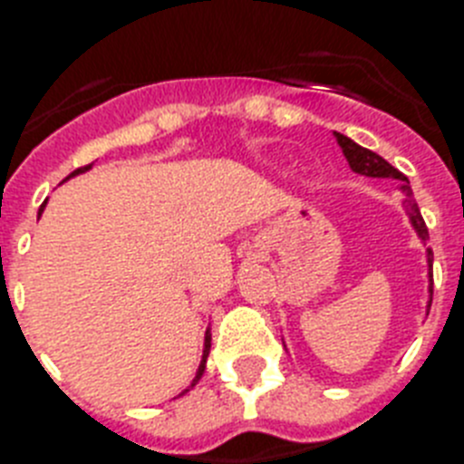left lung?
Instances as JSON below:
<instances>
[{
  "label": "left lung",
  "mask_w": 464,
  "mask_h": 464,
  "mask_svg": "<svg viewBox=\"0 0 464 464\" xmlns=\"http://www.w3.org/2000/svg\"><path fill=\"white\" fill-rule=\"evenodd\" d=\"M334 139H337V143H340L342 153H344L349 167H352L356 174H363V177H372V179H396V181H399L401 190H403V196H406L403 205H406L408 219H411L412 228H415V233L420 236V240H422V243H427V240H430V231H427V226H424V219H422V214H420L418 202L412 200L411 181H408V179L403 177L399 169H396V167L389 165L387 160L380 158V155L372 153V150H368V148L358 146V143L352 141L349 136L337 134V131H334ZM431 262H434V255H431V250H427V271H430V274H427L430 276V302H427V314H430L431 287H434V278H431Z\"/></svg>",
  "instance_id": "1"
}]
</instances>
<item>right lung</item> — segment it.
<instances>
[{
	"mask_svg": "<svg viewBox=\"0 0 464 464\" xmlns=\"http://www.w3.org/2000/svg\"><path fill=\"white\" fill-rule=\"evenodd\" d=\"M89 169H92V165H87V167H80V169H75V172L70 174V177H77V174H84V172H89ZM70 177H68V179H70ZM68 179H65V181H68ZM44 205H46V202H44ZM44 205H42V208H40V214H42V209H44ZM209 346H212V333H209V328H208V330H205V344H202V358H200V365H198V372H196V377H193V382H190V387H186L184 392H181V394H179V396L188 394L190 389L196 387V384H198V380H200V377H202V372H205V365H208Z\"/></svg>",
	"mask_w": 464,
	"mask_h": 464,
	"instance_id": "1",
	"label": "right lung"
}]
</instances>
